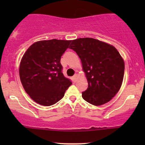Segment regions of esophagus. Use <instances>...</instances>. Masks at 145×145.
Here are the masks:
<instances>
[{"mask_svg":"<svg viewBox=\"0 0 145 145\" xmlns=\"http://www.w3.org/2000/svg\"><path fill=\"white\" fill-rule=\"evenodd\" d=\"M76 78H77V74H75L74 76H73V80L75 81L76 80Z\"/></svg>","mask_w":145,"mask_h":145,"instance_id":"1","label":"esophagus"}]
</instances>
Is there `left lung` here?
Wrapping results in <instances>:
<instances>
[{"label": "left lung", "instance_id": "obj_1", "mask_svg": "<svg viewBox=\"0 0 145 145\" xmlns=\"http://www.w3.org/2000/svg\"><path fill=\"white\" fill-rule=\"evenodd\" d=\"M69 48L80 57L87 78L83 99L95 106L110 101L120 89L124 76V61L117 50L93 38L75 39Z\"/></svg>", "mask_w": 145, "mask_h": 145}]
</instances>
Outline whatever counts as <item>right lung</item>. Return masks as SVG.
<instances>
[{"label":"right lung","mask_w":145,"mask_h":145,"mask_svg":"<svg viewBox=\"0 0 145 145\" xmlns=\"http://www.w3.org/2000/svg\"><path fill=\"white\" fill-rule=\"evenodd\" d=\"M71 41H39L28 48L21 60L20 77L33 100L42 106L56 104L72 84L62 72L61 58Z\"/></svg>","instance_id":"right-lung-1"}]
</instances>
